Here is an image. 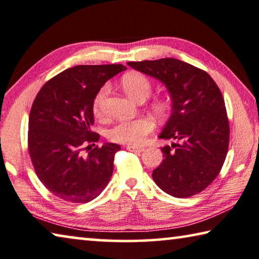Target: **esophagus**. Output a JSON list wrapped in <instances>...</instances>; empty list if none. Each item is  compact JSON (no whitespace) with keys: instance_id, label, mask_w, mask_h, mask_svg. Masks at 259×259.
Wrapping results in <instances>:
<instances>
[{"instance_id":"esophagus-1","label":"esophagus","mask_w":259,"mask_h":259,"mask_svg":"<svg viewBox=\"0 0 259 259\" xmlns=\"http://www.w3.org/2000/svg\"><path fill=\"white\" fill-rule=\"evenodd\" d=\"M126 150L130 151V152H143V151H144V147L135 146V145H128V146H126Z\"/></svg>"}]
</instances>
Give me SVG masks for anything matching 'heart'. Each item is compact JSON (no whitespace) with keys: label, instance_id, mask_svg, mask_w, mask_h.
<instances>
[{"label":"heart","instance_id":"heart-1","mask_svg":"<svg viewBox=\"0 0 259 259\" xmlns=\"http://www.w3.org/2000/svg\"><path fill=\"white\" fill-rule=\"evenodd\" d=\"M122 86L130 98L137 101H144L152 91V84L149 78L143 73L131 72L122 78ZM108 92V86L105 85L99 90L93 100V112L97 116L101 115L102 102ZM152 109L158 116H166L169 112V104L165 100H155ZM154 121L151 117H138L130 121H121L110 128L107 136L113 142L123 144L138 145L143 143L147 135L154 130Z\"/></svg>","mask_w":259,"mask_h":259}]
</instances>
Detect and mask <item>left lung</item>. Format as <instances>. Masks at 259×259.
<instances>
[{"label": "left lung", "instance_id": "1", "mask_svg": "<svg viewBox=\"0 0 259 259\" xmlns=\"http://www.w3.org/2000/svg\"><path fill=\"white\" fill-rule=\"evenodd\" d=\"M166 86L171 114L159 138L163 160L152 173L166 194L186 198L203 191L218 176L227 155L229 124L225 101L211 76L183 61L166 57L128 62Z\"/></svg>", "mask_w": 259, "mask_h": 259}]
</instances>
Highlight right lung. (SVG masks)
<instances>
[{
    "label": "right lung",
    "mask_w": 259,
    "mask_h": 259,
    "mask_svg": "<svg viewBox=\"0 0 259 259\" xmlns=\"http://www.w3.org/2000/svg\"><path fill=\"white\" fill-rule=\"evenodd\" d=\"M122 64L76 65L53 77L35 97L28 118V152L45 187L61 199L88 203L101 194L114 170L120 145L92 144L93 100ZM94 145V144H93ZM84 148L88 156L81 154Z\"/></svg>",
    "instance_id": "1"
}]
</instances>
